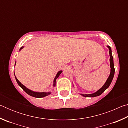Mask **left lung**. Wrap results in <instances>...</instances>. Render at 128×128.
<instances>
[{
  "label": "left lung",
  "mask_w": 128,
  "mask_h": 128,
  "mask_svg": "<svg viewBox=\"0 0 128 128\" xmlns=\"http://www.w3.org/2000/svg\"><path fill=\"white\" fill-rule=\"evenodd\" d=\"M108 48H109L110 51H109V54H110V67H111V73H110V74L108 77V79L107 81H106V83L104 84L102 87L99 90L97 91L96 92H95V93H93V94H81L83 96L85 97H95V96H99V95H101L102 93L104 92V91L107 89V88L109 87L110 84H111V82L113 80V78L114 76V59H113V56L112 55V51H111V48L109 46H108Z\"/></svg>",
  "instance_id": "obj_1"
}]
</instances>
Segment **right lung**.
<instances>
[{
  "mask_svg": "<svg viewBox=\"0 0 128 128\" xmlns=\"http://www.w3.org/2000/svg\"><path fill=\"white\" fill-rule=\"evenodd\" d=\"M24 47H21L20 48V50H21V49L23 48ZM15 64H16V62H15ZM62 72V70H60L58 72V73H57V74H56V77L55 78H54V84H53V86H55V84H56V80L57 78L59 76L60 74H61V73ZM14 76H15V74H14ZM15 78H16V81L17 82V84H18V85L20 86V87L22 88V90L24 91H25V92L27 93L28 94H29V95L32 96H33V97H36V98H43V97H44L46 96H47V95H48L51 94L50 92H33V91L29 90V88H28L25 87L24 85H23L21 83V82L18 81V80L17 79V78L15 76Z\"/></svg>",
  "mask_w": 128,
  "mask_h": 128,
  "instance_id": "1",
  "label": "right lung"
}]
</instances>
